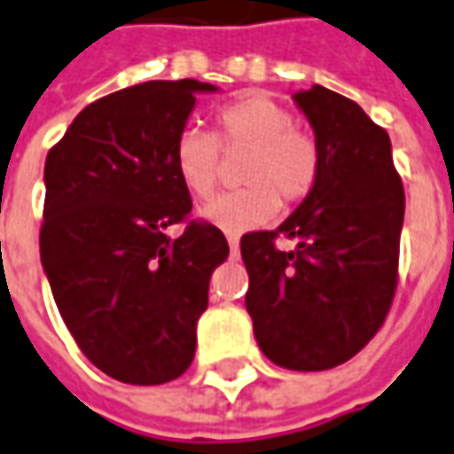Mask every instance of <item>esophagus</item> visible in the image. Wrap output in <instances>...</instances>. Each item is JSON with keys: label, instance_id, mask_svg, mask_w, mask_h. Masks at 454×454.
Listing matches in <instances>:
<instances>
[{"label": "esophagus", "instance_id": "obj_1", "mask_svg": "<svg viewBox=\"0 0 454 454\" xmlns=\"http://www.w3.org/2000/svg\"><path fill=\"white\" fill-rule=\"evenodd\" d=\"M228 246H231V254H239V246H241V239L236 233H228Z\"/></svg>", "mask_w": 454, "mask_h": 454}]
</instances>
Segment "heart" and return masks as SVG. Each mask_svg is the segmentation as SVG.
<instances>
[{"label": "heart", "mask_w": 454, "mask_h": 454, "mask_svg": "<svg viewBox=\"0 0 454 454\" xmlns=\"http://www.w3.org/2000/svg\"><path fill=\"white\" fill-rule=\"evenodd\" d=\"M218 140L226 150H248L243 163V191L213 198L200 218L228 233H241L269 223L278 211V198L296 203L306 198L319 176V148L278 102L254 92L218 113ZM218 140L206 130L185 128L173 148V165L183 188L208 198L218 183Z\"/></svg>", "instance_id": "1"}]
</instances>
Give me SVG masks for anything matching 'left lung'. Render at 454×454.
Returning <instances> with one entry per match:
<instances>
[{"label": "left lung", "instance_id": "8db88e82", "mask_svg": "<svg viewBox=\"0 0 454 454\" xmlns=\"http://www.w3.org/2000/svg\"><path fill=\"white\" fill-rule=\"evenodd\" d=\"M294 102L314 130L319 176L276 231L241 239L246 309L274 364L321 372L352 359L392 306L404 191L389 135L356 102L321 85ZM276 235L297 246L278 252Z\"/></svg>", "mask_w": 454, "mask_h": 454}]
</instances>
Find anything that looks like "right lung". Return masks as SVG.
Instances as JSON below:
<instances>
[{
  "instance_id": "obj_1",
  "label": "right lung",
  "mask_w": 454,
  "mask_h": 454,
  "mask_svg": "<svg viewBox=\"0 0 454 454\" xmlns=\"http://www.w3.org/2000/svg\"><path fill=\"white\" fill-rule=\"evenodd\" d=\"M218 87L150 80L87 105L44 163L42 269L87 359L125 384L178 380L196 354L226 236L191 221L173 148L196 107Z\"/></svg>"
}]
</instances>
